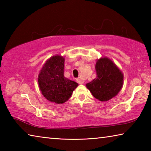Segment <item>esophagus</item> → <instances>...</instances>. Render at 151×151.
<instances>
[{
    "label": "esophagus",
    "mask_w": 151,
    "mask_h": 151,
    "mask_svg": "<svg viewBox=\"0 0 151 151\" xmlns=\"http://www.w3.org/2000/svg\"><path fill=\"white\" fill-rule=\"evenodd\" d=\"M77 82H78V84H80V85H82V84H83L84 83V81L83 80H82V79H80V78H78L77 80Z\"/></svg>",
    "instance_id": "esophagus-1"
}]
</instances>
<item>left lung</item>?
<instances>
[{"mask_svg":"<svg viewBox=\"0 0 151 151\" xmlns=\"http://www.w3.org/2000/svg\"><path fill=\"white\" fill-rule=\"evenodd\" d=\"M96 77L86 85L94 98L108 101L115 96L123 85V74L107 57L101 58L96 63Z\"/></svg>","mask_w":151,"mask_h":151,"instance_id":"8db88e82","label":"left lung"}]
</instances>
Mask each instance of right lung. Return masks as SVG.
Listing matches in <instances>:
<instances>
[{"instance_id": "add662e5", "label": "right lung", "mask_w": 151, "mask_h": 151, "mask_svg": "<svg viewBox=\"0 0 151 151\" xmlns=\"http://www.w3.org/2000/svg\"><path fill=\"white\" fill-rule=\"evenodd\" d=\"M65 58L55 55L48 59L38 76L39 88L48 101L63 104L72 95L78 83L65 77Z\"/></svg>"}]
</instances>
